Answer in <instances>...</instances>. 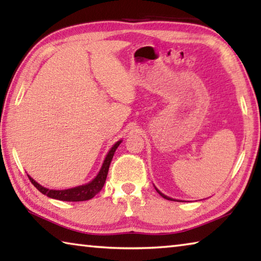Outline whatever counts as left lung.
Masks as SVG:
<instances>
[{"mask_svg": "<svg viewBox=\"0 0 261 261\" xmlns=\"http://www.w3.org/2000/svg\"><path fill=\"white\" fill-rule=\"evenodd\" d=\"M156 189V188H155ZM156 191L159 192V193H160V196L161 197H163V198H165V199H167V200H175V199H173V198H169V197H167V196H165V194H163V193H161L160 191H159V190L156 189Z\"/></svg>", "mask_w": 261, "mask_h": 261, "instance_id": "left-lung-1", "label": "left lung"}]
</instances>
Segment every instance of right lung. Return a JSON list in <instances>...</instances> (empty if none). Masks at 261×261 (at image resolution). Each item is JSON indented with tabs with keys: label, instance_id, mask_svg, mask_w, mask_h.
I'll return each instance as SVG.
<instances>
[{
	"label": "right lung",
	"instance_id": "obj_1",
	"mask_svg": "<svg viewBox=\"0 0 261 261\" xmlns=\"http://www.w3.org/2000/svg\"><path fill=\"white\" fill-rule=\"evenodd\" d=\"M121 143L122 140H118L117 143L110 148V151L108 152L107 156H106L105 161L102 163V167H101L99 174L95 176V178L92 179L91 182L87 184L79 185V187L67 189V190H50V189L43 188L42 185L35 182L31 176H29V178L39 191L43 194H46L47 197L53 198V199L63 200V201H85L88 199H92V198H93L95 194H98L101 191V189L103 188L106 178H107V175H108L110 162H112L115 151H116V148Z\"/></svg>",
	"mask_w": 261,
	"mask_h": 261
}]
</instances>
